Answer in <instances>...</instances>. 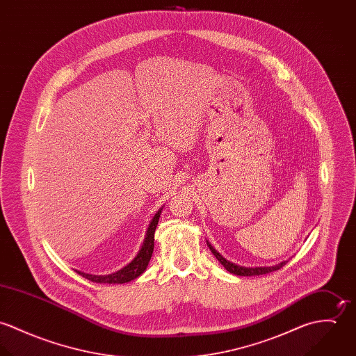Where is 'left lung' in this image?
<instances>
[{"label": "left lung", "mask_w": 356, "mask_h": 356, "mask_svg": "<svg viewBox=\"0 0 356 356\" xmlns=\"http://www.w3.org/2000/svg\"><path fill=\"white\" fill-rule=\"evenodd\" d=\"M207 245L209 248V251L213 254V256L219 260V263L232 274H236V275H241V277H251V275H263V274H267V273H271V271H275V270H280L282 266H285L289 260H282L274 266H259V267H245V266H240V264H236L230 260H227L226 257H223L222 254H219L212 245L211 243L207 241Z\"/></svg>", "instance_id": "1"}]
</instances>
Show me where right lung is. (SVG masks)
Wrapping results in <instances>:
<instances>
[{"mask_svg":"<svg viewBox=\"0 0 356 356\" xmlns=\"http://www.w3.org/2000/svg\"><path fill=\"white\" fill-rule=\"evenodd\" d=\"M163 207L154 213V216L147 229V234H145V240L138 251V254H136V257L127 263L124 267H122L120 270L112 273V274H105V275H95V274H88L79 270H75L79 275H82L83 278L92 281V282H97V284H126L130 282L136 278H138L148 267V263L151 260V256L153 254V245H154V230L160 218Z\"/></svg>","mask_w":356,"mask_h":356,"instance_id":"add662e5","label":"right lung"}]
</instances>
